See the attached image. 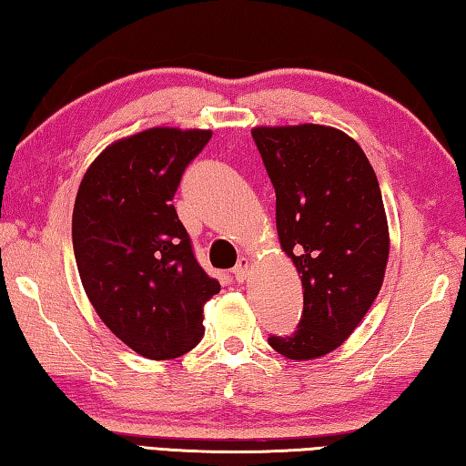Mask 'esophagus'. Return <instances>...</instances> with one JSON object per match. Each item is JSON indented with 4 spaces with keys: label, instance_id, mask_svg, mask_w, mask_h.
Wrapping results in <instances>:
<instances>
[{
    "label": "esophagus",
    "instance_id": "34e87169",
    "mask_svg": "<svg viewBox=\"0 0 466 466\" xmlns=\"http://www.w3.org/2000/svg\"><path fill=\"white\" fill-rule=\"evenodd\" d=\"M232 273H234L236 281H244V279H247L248 273H250V258H247V257L238 258V263H236Z\"/></svg>",
    "mask_w": 466,
    "mask_h": 466
}]
</instances>
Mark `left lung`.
Returning <instances> with one entry per match:
<instances>
[{"mask_svg": "<svg viewBox=\"0 0 466 466\" xmlns=\"http://www.w3.org/2000/svg\"><path fill=\"white\" fill-rule=\"evenodd\" d=\"M275 188L281 250L296 265L304 312L294 335L269 337L283 358L335 351L366 317L389 263V222L364 149L327 125L255 127Z\"/></svg>", "mask_w": 466, "mask_h": 466, "instance_id": "left-lung-1", "label": "left lung"}]
</instances>
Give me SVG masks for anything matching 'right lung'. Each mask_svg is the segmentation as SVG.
Masks as SVG:
<instances>
[{
	"instance_id": "right-lung-1",
	"label": "right lung",
	"mask_w": 466,
	"mask_h": 466,
	"mask_svg": "<svg viewBox=\"0 0 466 466\" xmlns=\"http://www.w3.org/2000/svg\"><path fill=\"white\" fill-rule=\"evenodd\" d=\"M209 129L152 127L116 139L77 188L72 236L86 296L100 320L147 360H172L203 337V306L219 283L205 273L175 197Z\"/></svg>"
}]
</instances>
